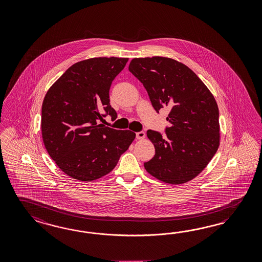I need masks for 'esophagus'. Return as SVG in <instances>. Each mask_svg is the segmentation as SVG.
Here are the masks:
<instances>
[{
	"label": "esophagus",
	"instance_id": "esophagus-1",
	"mask_svg": "<svg viewBox=\"0 0 262 262\" xmlns=\"http://www.w3.org/2000/svg\"><path fill=\"white\" fill-rule=\"evenodd\" d=\"M136 137L138 140H143L145 138V133L143 131L138 132V133H136Z\"/></svg>",
	"mask_w": 262,
	"mask_h": 262
}]
</instances>
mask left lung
Returning <instances> with one entry per match:
<instances>
[{
  "instance_id": "1",
  "label": "left lung",
  "mask_w": 262,
  "mask_h": 262,
  "mask_svg": "<svg viewBox=\"0 0 262 262\" xmlns=\"http://www.w3.org/2000/svg\"><path fill=\"white\" fill-rule=\"evenodd\" d=\"M129 71L143 84L154 109L170 110L165 137L148 130L155 155L145 170L164 183L194 179L209 165L220 144L216 100L192 70L163 56L133 58Z\"/></svg>"
}]
</instances>
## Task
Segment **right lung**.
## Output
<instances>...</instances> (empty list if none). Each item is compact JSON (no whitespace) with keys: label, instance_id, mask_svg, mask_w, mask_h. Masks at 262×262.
<instances>
[{"label":"right lung","instance_id":"obj_1","mask_svg":"<svg viewBox=\"0 0 262 262\" xmlns=\"http://www.w3.org/2000/svg\"><path fill=\"white\" fill-rule=\"evenodd\" d=\"M128 58L94 57L74 64L53 83L42 104L46 149L68 176L84 182L112 171L136 134L97 124L105 111L117 118L109 90Z\"/></svg>","mask_w":262,"mask_h":262}]
</instances>
